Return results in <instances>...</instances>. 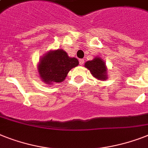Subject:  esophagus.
I'll return each instance as SVG.
<instances>
[{
	"instance_id": "obj_1",
	"label": "esophagus",
	"mask_w": 148,
	"mask_h": 148,
	"mask_svg": "<svg viewBox=\"0 0 148 148\" xmlns=\"http://www.w3.org/2000/svg\"><path fill=\"white\" fill-rule=\"evenodd\" d=\"M84 59L79 60V64H80V65H83V64H84Z\"/></svg>"
}]
</instances>
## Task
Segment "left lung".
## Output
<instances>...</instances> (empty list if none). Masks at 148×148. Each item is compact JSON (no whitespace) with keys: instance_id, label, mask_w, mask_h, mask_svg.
<instances>
[{"instance_id":"left-lung-1","label":"left lung","mask_w":148,"mask_h":148,"mask_svg":"<svg viewBox=\"0 0 148 148\" xmlns=\"http://www.w3.org/2000/svg\"><path fill=\"white\" fill-rule=\"evenodd\" d=\"M85 67L88 68L92 75L97 79L105 80L107 78L106 64L100 58H95L92 61L86 62Z\"/></svg>"}]
</instances>
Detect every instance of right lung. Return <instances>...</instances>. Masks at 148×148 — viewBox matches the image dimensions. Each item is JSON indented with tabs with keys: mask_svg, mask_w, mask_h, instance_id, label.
<instances>
[{
	"mask_svg": "<svg viewBox=\"0 0 148 148\" xmlns=\"http://www.w3.org/2000/svg\"><path fill=\"white\" fill-rule=\"evenodd\" d=\"M76 58H70L62 49L49 51L41 59L39 73L43 81L49 84L63 81L69 71L78 65Z\"/></svg>",
	"mask_w": 148,
	"mask_h": 148,
	"instance_id": "right-lung-1",
	"label": "right lung"
}]
</instances>
